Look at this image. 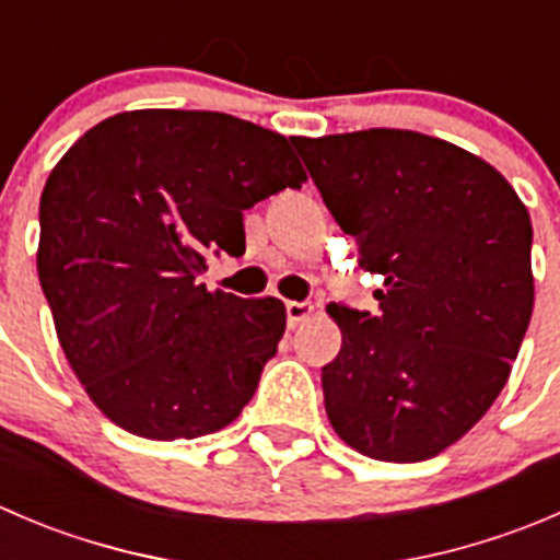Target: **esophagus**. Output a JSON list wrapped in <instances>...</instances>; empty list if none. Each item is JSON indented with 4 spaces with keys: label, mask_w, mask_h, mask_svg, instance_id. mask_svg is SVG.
<instances>
[{
    "label": "esophagus",
    "mask_w": 560,
    "mask_h": 560,
    "mask_svg": "<svg viewBox=\"0 0 560 560\" xmlns=\"http://www.w3.org/2000/svg\"><path fill=\"white\" fill-rule=\"evenodd\" d=\"M312 312L314 306L308 301H287V323H290V328H295L303 319L312 317Z\"/></svg>",
    "instance_id": "esophagus-1"
}]
</instances>
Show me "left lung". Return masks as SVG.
I'll list each match as a JSON object with an SVG mask.
<instances>
[{
	"label": "left lung",
	"instance_id": "left-lung-1",
	"mask_svg": "<svg viewBox=\"0 0 560 560\" xmlns=\"http://www.w3.org/2000/svg\"><path fill=\"white\" fill-rule=\"evenodd\" d=\"M358 265L383 276L377 312L330 303L323 366L336 435L383 463H421L490 410L534 312L530 215L506 177L416 130L292 136Z\"/></svg>",
	"mask_w": 560,
	"mask_h": 560
}]
</instances>
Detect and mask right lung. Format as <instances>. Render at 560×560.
Here are the masks:
<instances>
[{"mask_svg":"<svg viewBox=\"0 0 560 560\" xmlns=\"http://www.w3.org/2000/svg\"><path fill=\"white\" fill-rule=\"evenodd\" d=\"M303 180L284 136L221 112L114 114L62 155L40 197L37 276L103 416L150 441L241 416L284 303L208 292L199 276L210 254L246 252L243 210Z\"/></svg>","mask_w":560,"mask_h":560,"instance_id":"add662e5","label":"right lung"}]
</instances>
